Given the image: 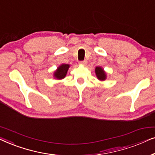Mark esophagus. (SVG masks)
<instances>
[{"instance_id": "1", "label": "esophagus", "mask_w": 155, "mask_h": 155, "mask_svg": "<svg viewBox=\"0 0 155 155\" xmlns=\"http://www.w3.org/2000/svg\"><path fill=\"white\" fill-rule=\"evenodd\" d=\"M86 63H87V61H86V60L80 61V62H79V64H83V65L86 64Z\"/></svg>"}]
</instances>
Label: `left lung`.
I'll return each mask as SVG.
<instances>
[{
  "label": "left lung",
  "instance_id": "left-lung-1",
  "mask_svg": "<svg viewBox=\"0 0 155 155\" xmlns=\"http://www.w3.org/2000/svg\"><path fill=\"white\" fill-rule=\"evenodd\" d=\"M95 74H96L97 78L100 80L104 81L106 78V74L101 67H97L96 68H95Z\"/></svg>",
  "mask_w": 155,
  "mask_h": 155
}]
</instances>
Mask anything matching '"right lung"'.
I'll use <instances>...</instances> for the list:
<instances>
[{"label": "right lung", "mask_w": 155, "mask_h": 155, "mask_svg": "<svg viewBox=\"0 0 155 155\" xmlns=\"http://www.w3.org/2000/svg\"><path fill=\"white\" fill-rule=\"evenodd\" d=\"M69 67V65L67 64H63L61 65V66L59 67L58 69L55 71V74H54L55 77L58 78V79H62V78H64L67 74Z\"/></svg>", "instance_id": "obj_1"}]
</instances>
